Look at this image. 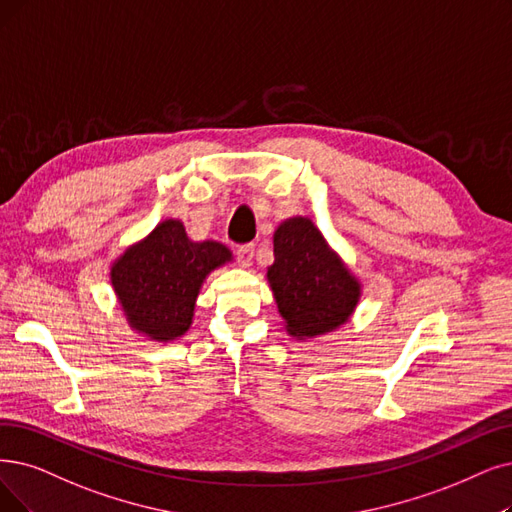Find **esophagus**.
<instances>
[{
	"label": "esophagus",
	"mask_w": 512,
	"mask_h": 512,
	"mask_svg": "<svg viewBox=\"0 0 512 512\" xmlns=\"http://www.w3.org/2000/svg\"><path fill=\"white\" fill-rule=\"evenodd\" d=\"M237 262L241 264L243 269H248L250 264H252V260H254V245L252 243H248V245H239L237 248Z\"/></svg>",
	"instance_id": "esophagus-1"
}]
</instances>
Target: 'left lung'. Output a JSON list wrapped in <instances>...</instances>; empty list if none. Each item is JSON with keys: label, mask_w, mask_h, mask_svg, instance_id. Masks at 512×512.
<instances>
[{"label": "left lung", "mask_w": 512, "mask_h": 512, "mask_svg": "<svg viewBox=\"0 0 512 512\" xmlns=\"http://www.w3.org/2000/svg\"><path fill=\"white\" fill-rule=\"evenodd\" d=\"M273 252L267 279L290 336L330 334L351 319L361 283L311 218L283 220L273 235Z\"/></svg>", "instance_id": "8db88e82"}]
</instances>
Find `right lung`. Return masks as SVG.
<instances>
[{"label": "right lung", "mask_w": 512, "mask_h": 512, "mask_svg": "<svg viewBox=\"0 0 512 512\" xmlns=\"http://www.w3.org/2000/svg\"><path fill=\"white\" fill-rule=\"evenodd\" d=\"M231 260L227 245L191 241L185 224L168 218L113 262L111 285L132 330L170 342L191 327L203 281Z\"/></svg>", "instance_id": "1"}]
</instances>
